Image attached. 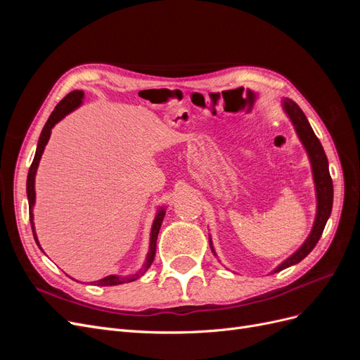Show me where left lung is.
<instances>
[{
	"label": "left lung",
	"mask_w": 360,
	"mask_h": 360,
	"mask_svg": "<svg viewBox=\"0 0 360 360\" xmlns=\"http://www.w3.org/2000/svg\"><path fill=\"white\" fill-rule=\"evenodd\" d=\"M284 108H285V112L291 118L294 127H296V132H297L299 138L302 139L304 148H307L308 155H309V159L312 163L314 180H315V189H317L319 205H317V217H315L314 228H312L309 237L307 238V242L303 243V246L297 250L296 254H292L279 267H276L275 271H281L282 269H287L292 264L300 263V261L311 252V250L315 248V245H317L320 240V237H321L323 230L326 226V222H328L329 216H330L332 204H333V183H332V177L329 172L328 158H326L321 143L319 141V138L315 136L307 117H304L303 111L300 110L296 102L284 101ZM210 248H212V242H210ZM212 250H213V248H212Z\"/></svg>",
	"instance_id": "1"
}]
</instances>
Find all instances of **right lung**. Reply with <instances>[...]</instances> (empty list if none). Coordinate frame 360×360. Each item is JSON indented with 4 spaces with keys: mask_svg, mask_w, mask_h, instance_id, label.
<instances>
[{
    "mask_svg": "<svg viewBox=\"0 0 360 360\" xmlns=\"http://www.w3.org/2000/svg\"><path fill=\"white\" fill-rule=\"evenodd\" d=\"M84 97V91H78L75 90L72 93H69L64 99L56 106V110L52 111V114L49 115L48 122L45 124V127H43L41 134H40V138H39V144H37V150H36V156H34V160H32L31 167H30V171H28V179H27V195H28V205H30V210L32 209V205H34V200H36V192H34V177H36V171H37V167H39V160L41 158V153L43 150H45V146L48 144V139L51 136V129L56 126L61 118L66 117L70 111H73L76 106L81 105V101ZM163 216H165V210H159L156 219L153 222V228H151V240H150V252L147 255V263L144 264V269L143 271H139V274L136 275H132L129 278H118V276H106L101 281H96L94 284L97 285H118V284H123V282H132L135 279L139 278L141 274H144V271L151 266V263H153L155 259V255H156V240H158V234H159V230H160V225H162V221H163ZM30 222H31V228H32V236H34V240L36 243L39 245L37 242V237H36V233H34V225H32V213L30 216ZM40 248V245H39Z\"/></svg>",
    "mask_w": 360,
    "mask_h": 360,
    "instance_id": "1",
    "label": "right lung"
}]
</instances>
